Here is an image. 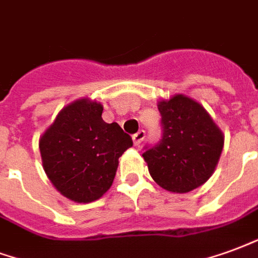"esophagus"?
<instances>
[{
  "mask_svg": "<svg viewBox=\"0 0 258 258\" xmlns=\"http://www.w3.org/2000/svg\"><path fill=\"white\" fill-rule=\"evenodd\" d=\"M144 139H145V131H144V130H141V131H138L137 134L133 135V142H134L135 146H138V145L141 144V142H142Z\"/></svg>",
  "mask_w": 258,
  "mask_h": 258,
  "instance_id": "obj_1",
  "label": "esophagus"
}]
</instances>
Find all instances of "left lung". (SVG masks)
Returning <instances> with one entry per match:
<instances>
[{
  "instance_id": "obj_1",
  "label": "left lung",
  "mask_w": 258,
  "mask_h": 258,
  "mask_svg": "<svg viewBox=\"0 0 258 258\" xmlns=\"http://www.w3.org/2000/svg\"><path fill=\"white\" fill-rule=\"evenodd\" d=\"M163 139L142 156L160 187L188 192L213 175L224 146V135L200 102L184 94L158 101Z\"/></svg>"
}]
</instances>
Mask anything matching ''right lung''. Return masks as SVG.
I'll list each match as a JSON object with an SVG mask.
<instances>
[{
  "label": "right lung",
  "mask_w": 258,
  "mask_h": 258,
  "mask_svg": "<svg viewBox=\"0 0 258 258\" xmlns=\"http://www.w3.org/2000/svg\"><path fill=\"white\" fill-rule=\"evenodd\" d=\"M104 106L90 98L71 102L39 138L42 165L64 197L87 204L98 200L113 183L119 157L133 139L117 123L102 120Z\"/></svg>",
  "instance_id": "add662e5"
}]
</instances>
